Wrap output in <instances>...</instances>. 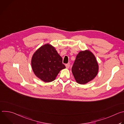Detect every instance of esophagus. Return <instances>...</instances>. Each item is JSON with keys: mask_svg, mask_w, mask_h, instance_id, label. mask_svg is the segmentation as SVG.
I'll use <instances>...</instances> for the list:
<instances>
[{"mask_svg": "<svg viewBox=\"0 0 124 124\" xmlns=\"http://www.w3.org/2000/svg\"><path fill=\"white\" fill-rule=\"evenodd\" d=\"M70 63H68V64H66V68L67 69H68V68H69V67H70Z\"/></svg>", "mask_w": 124, "mask_h": 124, "instance_id": "34e87169", "label": "esophagus"}]
</instances>
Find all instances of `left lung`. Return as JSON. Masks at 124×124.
<instances>
[{"label": "left lung", "mask_w": 124, "mask_h": 124, "mask_svg": "<svg viewBox=\"0 0 124 124\" xmlns=\"http://www.w3.org/2000/svg\"><path fill=\"white\" fill-rule=\"evenodd\" d=\"M76 81L85 84L97 75L99 65L95 55L89 50L80 51L77 55L72 68Z\"/></svg>", "instance_id": "left-lung-1"}]
</instances>
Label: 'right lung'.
I'll list each match as a JSON object with an SVG mask.
<instances>
[{
  "instance_id": "1",
  "label": "right lung",
  "mask_w": 124,
  "mask_h": 124,
  "mask_svg": "<svg viewBox=\"0 0 124 124\" xmlns=\"http://www.w3.org/2000/svg\"><path fill=\"white\" fill-rule=\"evenodd\" d=\"M31 66L34 74L46 82L55 80L60 70L66 68L62 63V58L49 44L42 46L35 52Z\"/></svg>"
}]
</instances>
